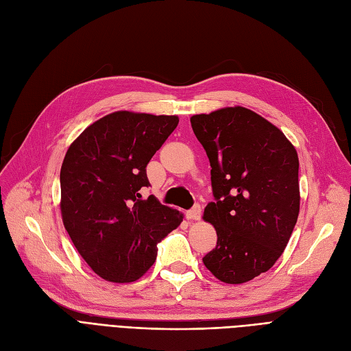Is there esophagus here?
I'll return each mask as SVG.
<instances>
[{"mask_svg":"<svg viewBox=\"0 0 351 351\" xmlns=\"http://www.w3.org/2000/svg\"><path fill=\"white\" fill-rule=\"evenodd\" d=\"M200 215H202V209H200V205H197V204L192 209L187 210L189 219H200Z\"/></svg>","mask_w":351,"mask_h":351,"instance_id":"esophagus-1","label":"esophagus"}]
</instances>
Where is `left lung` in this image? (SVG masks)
Returning a JSON list of instances; mask_svg holds the SVG:
<instances>
[{
	"instance_id": "left-lung-1",
	"label": "left lung",
	"mask_w": 351,
	"mask_h": 351,
	"mask_svg": "<svg viewBox=\"0 0 351 351\" xmlns=\"http://www.w3.org/2000/svg\"><path fill=\"white\" fill-rule=\"evenodd\" d=\"M209 158L214 202L204 219L217 230L205 267L227 284L267 272L289 243L299 217V158L284 133L247 108L190 119Z\"/></svg>"
}]
</instances>
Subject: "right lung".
<instances>
[{
    "label": "right lung",
    "mask_w": 351,
    "mask_h": 351,
    "mask_svg": "<svg viewBox=\"0 0 351 351\" xmlns=\"http://www.w3.org/2000/svg\"><path fill=\"white\" fill-rule=\"evenodd\" d=\"M178 124L176 115L117 111L90 124L61 165V215L80 256L111 282H130L149 269L156 244L183 215L139 190L146 165Z\"/></svg>",
    "instance_id": "obj_1"
}]
</instances>
